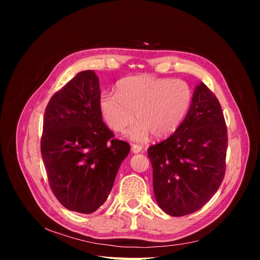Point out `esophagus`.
<instances>
[{
    "label": "esophagus",
    "mask_w": 260,
    "mask_h": 260,
    "mask_svg": "<svg viewBox=\"0 0 260 260\" xmlns=\"http://www.w3.org/2000/svg\"><path fill=\"white\" fill-rule=\"evenodd\" d=\"M143 146L140 145V144H132V152L133 153H140L141 151H142Z\"/></svg>",
    "instance_id": "obj_1"
}]
</instances>
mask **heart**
Masks as SVG:
<instances>
[{"instance_id": "b5f03b06", "label": "heart", "mask_w": 260, "mask_h": 260, "mask_svg": "<svg viewBox=\"0 0 260 260\" xmlns=\"http://www.w3.org/2000/svg\"><path fill=\"white\" fill-rule=\"evenodd\" d=\"M193 102V90L186 81L151 76L123 78L117 93L105 92L100 98V109L107 125L123 132L140 120L129 135L143 140L151 132L157 139L171 136L182 123Z\"/></svg>"}]
</instances>
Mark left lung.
Listing matches in <instances>:
<instances>
[{
    "label": "left lung",
    "instance_id": "left-lung-1",
    "mask_svg": "<svg viewBox=\"0 0 260 260\" xmlns=\"http://www.w3.org/2000/svg\"><path fill=\"white\" fill-rule=\"evenodd\" d=\"M226 148L228 130L221 105L214 92L200 83L180 127L147 148L159 207L174 217L201 209L222 183Z\"/></svg>",
    "mask_w": 260,
    "mask_h": 260
}]
</instances>
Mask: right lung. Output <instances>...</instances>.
Segmentation results:
<instances>
[{
	"label": "right lung",
	"mask_w": 260,
	"mask_h": 260,
	"mask_svg": "<svg viewBox=\"0 0 260 260\" xmlns=\"http://www.w3.org/2000/svg\"><path fill=\"white\" fill-rule=\"evenodd\" d=\"M99 78L78 73L49 101L41 154L55 198L69 210L91 214L112 191L130 144L114 139L102 119Z\"/></svg>",
	"instance_id": "1"
}]
</instances>
